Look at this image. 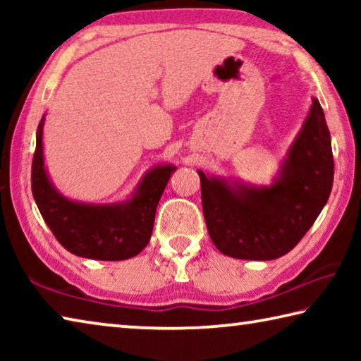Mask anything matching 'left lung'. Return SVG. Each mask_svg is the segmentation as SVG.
<instances>
[{"instance_id":"left-lung-1","label":"left lung","mask_w":361,"mask_h":361,"mask_svg":"<svg viewBox=\"0 0 361 361\" xmlns=\"http://www.w3.org/2000/svg\"><path fill=\"white\" fill-rule=\"evenodd\" d=\"M210 239L226 256L267 261L298 245L333 188L334 161L325 113L312 99L309 116L271 188L231 186L199 170Z\"/></svg>"}]
</instances>
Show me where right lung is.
Returning a JSON list of instances; mask_svg holds the SVG:
<instances>
[{"label": "right lung", "instance_id": "obj_1", "mask_svg": "<svg viewBox=\"0 0 361 361\" xmlns=\"http://www.w3.org/2000/svg\"><path fill=\"white\" fill-rule=\"evenodd\" d=\"M42 126L44 118L36 132L32 192L41 216L60 245L73 255L90 259L122 261L137 256L148 245L159 199L176 167L152 169L140 183L133 197L124 204L73 202L63 197L47 178L42 157Z\"/></svg>", "mask_w": 361, "mask_h": 361}]
</instances>
